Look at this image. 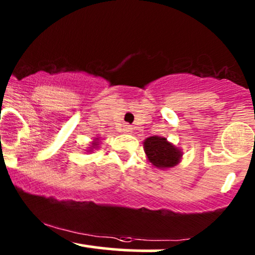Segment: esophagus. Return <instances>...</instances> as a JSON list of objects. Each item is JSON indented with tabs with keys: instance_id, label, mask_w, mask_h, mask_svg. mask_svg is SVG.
<instances>
[{
	"instance_id": "obj_1",
	"label": "esophagus",
	"mask_w": 255,
	"mask_h": 255,
	"mask_svg": "<svg viewBox=\"0 0 255 255\" xmlns=\"http://www.w3.org/2000/svg\"><path fill=\"white\" fill-rule=\"evenodd\" d=\"M122 130H124L125 133H130L131 127L129 125H124V128H122Z\"/></svg>"
}]
</instances>
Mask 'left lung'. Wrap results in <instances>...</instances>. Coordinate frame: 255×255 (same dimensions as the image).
I'll return each instance as SVG.
<instances>
[{
  "mask_svg": "<svg viewBox=\"0 0 255 255\" xmlns=\"http://www.w3.org/2000/svg\"><path fill=\"white\" fill-rule=\"evenodd\" d=\"M142 144L148 162L160 170L174 168L182 159L181 148L168 141L166 137L153 135L145 139Z\"/></svg>",
  "mask_w": 255,
  "mask_h": 255,
  "instance_id": "1",
  "label": "left lung"
}]
</instances>
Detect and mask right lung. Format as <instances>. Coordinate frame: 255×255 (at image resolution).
<instances>
[{"label":"right lung","mask_w":255,"mask_h":255,"mask_svg":"<svg viewBox=\"0 0 255 255\" xmlns=\"http://www.w3.org/2000/svg\"><path fill=\"white\" fill-rule=\"evenodd\" d=\"M99 141H101V140H99V136H97V137H93V141L91 142V145H90L89 150H87L86 152H92L93 150H97V148H98V145H99Z\"/></svg>","instance_id":"obj_1"}]
</instances>
